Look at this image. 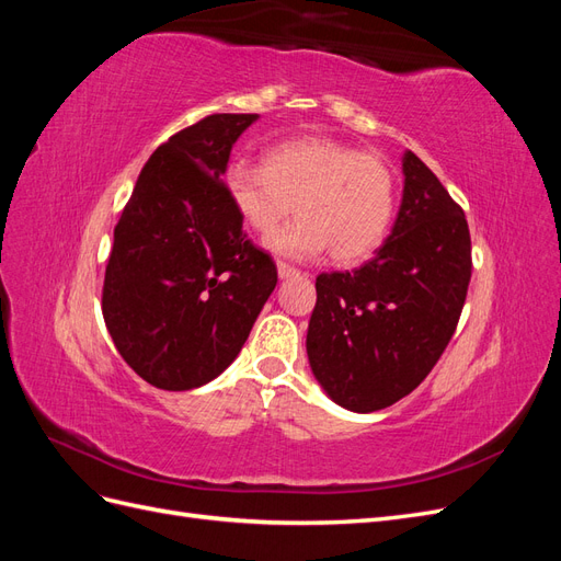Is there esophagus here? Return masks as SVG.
Listing matches in <instances>:
<instances>
[{
	"label": "esophagus",
	"instance_id": "1",
	"mask_svg": "<svg viewBox=\"0 0 561 561\" xmlns=\"http://www.w3.org/2000/svg\"><path fill=\"white\" fill-rule=\"evenodd\" d=\"M276 266H278V276H280V278H290V276H297V274H299V268L293 266V264H287V262H278Z\"/></svg>",
	"mask_w": 561,
	"mask_h": 561
}]
</instances>
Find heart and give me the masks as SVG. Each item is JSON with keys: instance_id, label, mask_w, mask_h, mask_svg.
<instances>
[{"instance_id": "b5f03b06", "label": "heart", "mask_w": 561, "mask_h": 561, "mask_svg": "<svg viewBox=\"0 0 561 561\" xmlns=\"http://www.w3.org/2000/svg\"><path fill=\"white\" fill-rule=\"evenodd\" d=\"M227 194L257 236H270L298 206L300 219L266 241L271 252L313 260L330 250L336 264H358L386 241L398 182L375 151L309 135L271 147L264 165H231Z\"/></svg>"}]
</instances>
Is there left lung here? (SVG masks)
<instances>
[{
  "mask_svg": "<svg viewBox=\"0 0 561 561\" xmlns=\"http://www.w3.org/2000/svg\"><path fill=\"white\" fill-rule=\"evenodd\" d=\"M393 231L375 257L316 278L307 353L351 412L390 407L431 375L461 318L472 274L463 208L414 151Z\"/></svg>",
  "mask_w": 561,
  "mask_h": 561,
  "instance_id": "1",
  "label": "left lung"
}]
</instances>
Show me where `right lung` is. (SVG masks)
Returning <instances> with one entry per match:
<instances>
[{
	"mask_svg": "<svg viewBox=\"0 0 561 561\" xmlns=\"http://www.w3.org/2000/svg\"><path fill=\"white\" fill-rule=\"evenodd\" d=\"M257 114H210L145 163L114 227L103 316L135 375L163 390L213 381L241 353L278 271L222 180Z\"/></svg>",
	"mask_w": 561,
	"mask_h": 561,
	"instance_id": "1",
	"label": "right lung"
}]
</instances>
